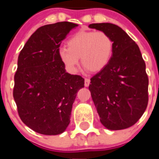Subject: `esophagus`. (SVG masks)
Listing matches in <instances>:
<instances>
[{"mask_svg":"<svg viewBox=\"0 0 159 159\" xmlns=\"http://www.w3.org/2000/svg\"><path fill=\"white\" fill-rule=\"evenodd\" d=\"M90 82H91V81H90L89 78H85V87H88L90 84Z\"/></svg>","mask_w":159,"mask_h":159,"instance_id":"34e87169","label":"esophagus"}]
</instances>
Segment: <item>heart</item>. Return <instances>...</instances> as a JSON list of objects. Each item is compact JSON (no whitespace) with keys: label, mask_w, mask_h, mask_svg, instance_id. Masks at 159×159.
I'll use <instances>...</instances> for the list:
<instances>
[{"label":"heart","mask_w":159,"mask_h":159,"mask_svg":"<svg viewBox=\"0 0 159 159\" xmlns=\"http://www.w3.org/2000/svg\"><path fill=\"white\" fill-rule=\"evenodd\" d=\"M113 51V41L102 31H79L67 41V48L57 51L59 59L68 72L75 73L82 64L92 72L101 71L108 64Z\"/></svg>","instance_id":"obj_1"}]
</instances>
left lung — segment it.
I'll list each match as a JSON object with an SVG mask.
<instances>
[{"instance_id":"8db88e82","label":"left lung","mask_w":159,"mask_h":159,"mask_svg":"<svg viewBox=\"0 0 159 159\" xmlns=\"http://www.w3.org/2000/svg\"><path fill=\"white\" fill-rule=\"evenodd\" d=\"M89 28L108 34L113 41L108 64L91 78L89 90L100 121L111 130L134 125L148 102V78L139 46L114 24H91Z\"/></svg>"}]
</instances>
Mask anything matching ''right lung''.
Wrapping results in <instances>:
<instances>
[{
    "label": "right lung",
    "instance_id": "1",
    "mask_svg": "<svg viewBox=\"0 0 159 159\" xmlns=\"http://www.w3.org/2000/svg\"><path fill=\"white\" fill-rule=\"evenodd\" d=\"M78 25L67 21L41 26L18 57L13 97L21 120L37 133L57 135L70 123L72 104L84 79L66 72L57 51Z\"/></svg>",
    "mask_w": 159,
    "mask_h": 159
}]
</instances>
